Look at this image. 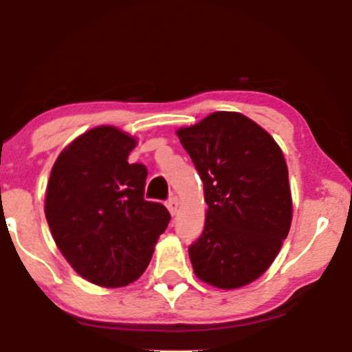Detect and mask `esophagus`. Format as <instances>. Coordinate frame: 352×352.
<instances>
[{"mask_svg": "<svg viewBox=\"0 0 352 352\" xmlns=\"http://www.w3.org/2000/svg\"><path fill=\"white\" fill-rule=\"evenodd\" d=\"M167 208L172 215H175L177 210H179V199H177V197H170L167 201Z\"/></svg>", "mask_w": 352, "mask_h": 352, "instance_id": "esophagus-1", "label": "esophagus"}]
</instances>
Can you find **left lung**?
Instances as JSON below:
<instances>
[{
  "label": "left lung",
  "mask_w": 352,
  "mask_h": 352,
  "mask_svg": "<svg viewBox=\"0 0 352 352\" xmlns=\"http://www.w3.org/2000/svg\"><path fill=\"white\" fill-rule=\"evenodd\" d=\"M204 182L207 218L188 246L193 272L221 289L260 278L292 227L288 167L273 137L238 112H213L177 132Z\"/></svg>",
  "instance_id": "8db88e82"
}]
</instances>
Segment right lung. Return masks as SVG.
I'll return each instance as SVG.
<instances>
[{
  "label": "right lung",
  "instance_id": "right-lung-1",
  "mask_svg": "<svg viewBox=\"0 0 352 352\" xmlns=\"http://www.w3.org/2000/svg\"><path fill=\"white\" fill-rule=\"evenodd\" d=\"M134 137L111 125L84 132L59 153L46 188V220L72 268L94 285L119 288L147 268L170 221L144 199L147 168L129 164Z\"/></svg>",
  "mask_w": 352,
  "mask_h": 352
}]
</instances>
